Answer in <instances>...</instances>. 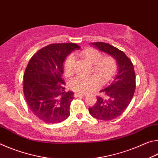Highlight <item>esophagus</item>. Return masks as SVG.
I'll return each instance as SVG.
<instances>
[{"label": "esophagus", "instance_id": "obj_1", "mask_svg": "<svg viewBox=\"0 0 158 158\" xmlns=\"http://www.w3.org/2000/svg\"><path fill=\"white\" fill-rule=\"evenodd\" d=\"M85 94H82V93H75L74 94V98H79V97H83L84 96Z\"/></svg>", "mask_w": 158, "mask_h": 158}]
</instances>
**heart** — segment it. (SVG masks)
<instances>
[{"mask_svg":"<svg viewBox=\"0 0 158 158\" xmlns=\"http://www.w3.org/2000/svg\"><path fill=\"white\" fill-rule=\"evenodd\" d=\"M81 59L92 65L90 73L94 76L78 77L69 83L72 90L79 93H87L97 88L99 84L105 85L114 78L118 69L117 62L111 56H103L100 51L88 47L77 53ZM74 58L69 56L63 63L65 76L71 77L74 74Z\"/></svg>","mask_w":158,"mask_h":158,"instance_id":"1","label":"heart"}]
</instances>
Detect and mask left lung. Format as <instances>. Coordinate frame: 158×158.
Instances as JSON below:
<instances>
[{"instance_id": "left-lung-1", "label": "left lung", "mask_w": 158, "mask_h": 158, "mask_svg": "<svg viewBox=\"0 0 158 158\" xmlns=\"http://www.w3.org/2000/svg\"><path fill=\"white\" fill-rule=\"evenodd\" d=\"M102 52L111 55L118 67L114 81L105 89L100 90L97 102L89 111L91 116L102 121H110L123 112L133 98L136 88V77L132 61L125 53L116 47L105 42L91 43Z\"/></svg>"}]
</instances>
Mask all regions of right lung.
Listing matches in <instances>:
<instances>
[{
    "label": "right lung",
    "instance_id": "right-lung-1",
    "mask_svg": "<svg viewBox=\"0 0 158 158\" xmlns=\"http://www.w3.org/2000/svg\"><path fill=\"white\" fill-rule=\"evenodd\" d=\"M79 46L75 43L52 44L31 57L23 74V94L35 116L47 123H58L70 114L73 92L65 91L63 64Z\"/></svg>",
    "mask_w": 158,
    "mask_h": 158
}]
</instances>
